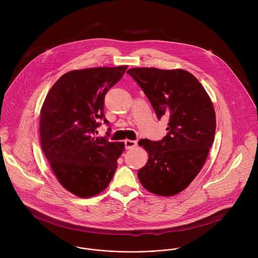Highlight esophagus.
Here are the masks:
<instances>
[{
  "mask_svg": "<svg viewBox=\"0 0 258 258\" xmlns=\"http://www.w3.org/2000/svg\"><path fill=\"white\" fill-rule=\"evenodd\" d=\"M136 146H137V142L136 141H133V140H126L125 141V147H126L127 150L136 147Z\"/></svg>",
  "mask_w": 258,
  "mask_h": 258,
  "instance_id": "1",
  "label": "esophagus"
}]
</instances>
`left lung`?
Returning <instances> with one entry per match:
<instances>
[{"instance_id":"1","label":"left lung","mask_w":258,"mask_h":258,"mask_svg":"<svg viewBox=\"0 0 258 258\" xmlns=\"http://www.w3.org/2000/svg\"><path fill=\"white\" fill-rule=\"evenodd\" d=\"M142 88L158 119H169L161 141L142 139L146 165L138 178L148 191L171 197L184 190L202 170L215 140L216 112L200 81L184 70L135 68L127 71Z\"/></svg>"}]
</instances>
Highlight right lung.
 I'll return each instance as SVG.
<instances>
[{"mask_svg": "<svg viewBox=\"0 0 258 258\" xmlns=\"http://www.w3.org/2000/svg\"><path fill=\"white\" fill-rule=\"evenodd\" d=\"M127 66L75 70L59 77L40 109V145L58 183L79 198L103 191L114 176L123 142L96 137L104 97Z\"/></svg>", "mask_w": 258, "mask_h": 258, "instance_id": "right-lung-1", "label": "right lung"}]
</instances>
